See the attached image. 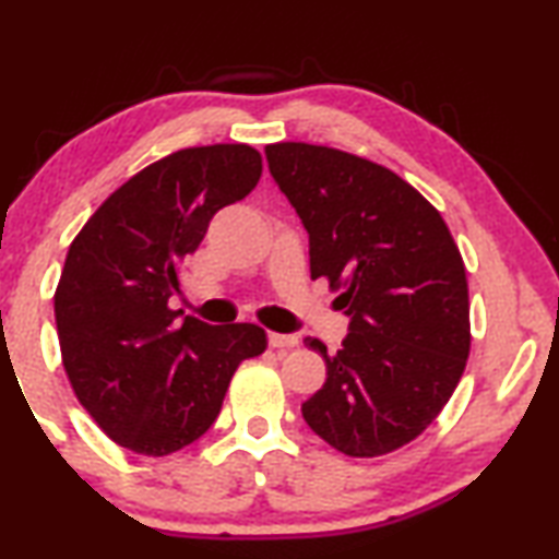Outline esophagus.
I'll use <instances>...</instances> for the list:
<instances>
[{
    "label": "esophagus",
    "instance_id": "esophagus-1",
    "mask_svg": "<svg viewBox=\"0 0 559 559\" xmlns=\"http://www.w3.org/2000/svg\"><path fill=\"white\" fill-rule=\"evenodd\" d=\"M272 348H293L297 346V335H285V333H270L266 335Z\"/></svg>",
    "mask_w": 559,
    "mask_h": 559
}]
</instances>
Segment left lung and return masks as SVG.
Wrapping results in <instances>:
<instances>
[{
	"label": "left lung",
	"instance_id": "8db88e82",
	"mask_svg": "<svg viewBox=\"0 0 559 559\" xmlns=\"http://www.w3.org/2000/svg\"><path fill=\"white\" fill-rule=\"evenodd\" d=\"M264 155L310 236V277L350 318L338 354L305 338L328 371L305 423L350 457L392 453L440 415L468 361L461 251L438 209L371 159L305 142Z\"/></svg>",
	"mask_w": 559,
	"mask_h": 559
}]
</instances>
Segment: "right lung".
Instances as JSON below:
<instances>
[{
	"instance_id": "obj_1",
	"label": "right lung",
	"mask_w": 559,
	"mask_h": 559,
	"mask_svg": "<svg viewBox=\"0 0 559 559\" xmlns=\"http://www.w3.org/2000/svg\"><path fill=\"white\" fill-rule=\"evenodd\" d=\"M262 178L249 144L188 147L106 198L68 249L56 289L60 354L96 425L140 455H170L216 423L241 361L266 348L254 323L209 325L170 310L211 218Z\"/></svg>"
}]
</instances>
